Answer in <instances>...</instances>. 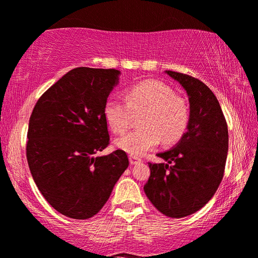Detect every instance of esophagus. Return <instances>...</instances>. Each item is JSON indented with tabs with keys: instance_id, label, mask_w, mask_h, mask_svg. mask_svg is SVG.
I'll list each match as a JSON object with an SVG mask.
<instances>
[{
	"instance_id": "obj_1",
	"label": "esophagus",
	"mask_w": 258,
	"mask_h": 258,
	"mask_svg": "<svg viewBox=\"0 0 258 258\" xmlns=\"http://www.w3.org/2000/svg\"><path fill=\"white\" fill-rule=\"evenodd\" d=\"M129 161H130V165H137V164H141V159L137 157H134V156H130L129 157Z\"/></svg>"
}]
</instances>
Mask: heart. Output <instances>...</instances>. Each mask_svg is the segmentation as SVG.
<instances>
[{
	"instance_id": "obj_1",
	"label": "heart",
	"mask_w": 258,
	"mask_h": 258,
	"mask_svg": "<svg viewBox=\"0 0 258 258\" xmlns=\"http://www.w3.org/2000/svg\"><path fill=\"white\" fill-rule=\"evenodd\" d=\"M142 113L141 129L114 142L117 149L134 157L144 156L160 141L166 145L176 143L183 136L189 122V106L184 98L159 81H144L125 91V102L108 98L104 106L107 125L115 134L124 133L132 115Z\"/></svg>"
}]
</instances>
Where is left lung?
<instances>
[{
    "label": "left lung",
    "mask_w": 258,
    "mask_h": 258,
    "mask_svg": "<svg viewBox=\"0 0 258 258\" xmlns=\"http://www.w3.org/2000/svg\"><path fill=\"white\" fill-rule=\"evenodd\" d=\"M187 92V133L175 146L157 156L166 162L151 164L144 191L154 208L170 218L192 215L211 200L224 176L228 130L219 101L203 82L166 70Z\"/></svg>",
    "instance_id": "8db88e82"
}]
</instances>
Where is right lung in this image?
I'll return each instance as SVG.
<instances>
[{"label":"right lung","instance_id":"1","mask_svg":"<svg viewBox=\"0 0 258 258\" xmlns=\"http://www.w3.org/2000/svg\"><path fill=\"white\" fill-rule=\"evenodd\" d=\"M120 75L115 69L70 70L42 94L31 114L26 144L31 174L45 200L73 219L97 215L129 166L122 150L96 157L109 144L104 106Z\"/></svg>","mask_w":258,"mask_h":258}]
</instances>
